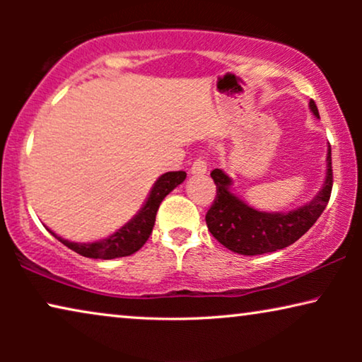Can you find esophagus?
<instances>
[{
  "instance_id": "1",
  "label": "esophagus",
  "mask_w": 362,
  "mask_h": 362,
  "mask_svg": "<svg viewBox=\"0 0 362 362\" xmlns=\"http://www.w3.org/2000/svg\"><path fill=\"white\" fill-rule=\"evenodd\" d=\"M189 171H191V175H194V176L206 175V173H207V163L202 160V158H196V160L192 161Z\"/></svg>"
}]
</instances>
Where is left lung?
<instances>
[{"mask_svg": "<svg viewBox=\"0 0 362 362\" xmlns=\"http://www.w3.org/2000/svg\"><path fill=\"white\" fill-rule=\"evenodd\" d=\"M310 112L320 118L316 103L310 100ZM217 186L214 204L206 214L207 229L226 249L240 255H262L285 249L300 239L318 221L329 201L333 187L331 148L326 151L325 181L313 199L288 212H267L252 207L234 191V180L217 168L211 173Z\"/></svg>", "mask_w": 362, "mask_h": 362, "instance_id": "left-lung-1", "label": "left lung"}]
</instances>
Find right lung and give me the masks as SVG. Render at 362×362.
Listing matches in <instances>:
<instances>
[{"label":"right lung","instance_id":"right-lung-1","mask_svg":"<svg viewBox=\"0 0 362 362\" xmlns=\"http://www.w3.org/2000/svg\"><path fill=\"white\" fill-rule=\"evenodd\" d=\"M185 180V171H170L161 175L155 181V185L151 186L145 202H143V206L138 209L136 214L133 216L130 221L125 222L120 229L113 232L112 235L105 237V239L93 242H72L57 235L56 232L51 229L47 230L51 232L59 242H62L64 245L69 247V249L77 252V254H81L83 257H88V259L112 260L132 255L140 250L141 247L145 245L148 237H150L153 226H155L158 207H160L161 201Z\"/></svg>","mask_w":362,"mask_h":362}]
</instances>
